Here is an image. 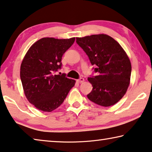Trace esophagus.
<instances>
[{"label": "esophagus", "instance_id": "obj_1", "mask_svg": "<svg viewBox=\"0 0 152 152\" xmlns=\"http://www.w3.org/2000/svg\"><path fill=\"white\" fill-rule=\"evenodd\" d=\"M85 81L84 80V79L83 78H82V77H81V78H79V79H77V81L78 82V83H83V82Z\"/></svg>", "mask_w": 152, "mask_h": 152}]
</instances>
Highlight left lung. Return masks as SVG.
Listing matches in <instances>:
<instances>
[{"label": "left lung", "mask_w": 152, "mask_h": 152, "mask_svg": "<svg viewBox=\"0 0 152 152\" xmlns=\"http://www.w3.org/2000/svg\"><path fill=\"white\" fill-rule=\"evenodd\" d=\"M98 75L88 77L93 86L88 99L105 107L117 103L130 83L131 64L127 54L115 39L106 34L76 38Z\"/></svg>", "instance_id": "8db88e82"}]
</instances>
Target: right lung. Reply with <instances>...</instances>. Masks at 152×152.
<instances>
[{
  "mask_svg": "<svg viewBox=\"0 0 152 152\" xmlns=\"http://www.w3.org/2000/svg\"><path fill=\"white\" fill-rule=\"evenodd\" d=\"M75 39L44 38L27 52L21 64L20 77L27 99L38 110H55L75 86V81L67 78L65 73L55 75L61 69L62 56Z\"/></svg>",
  "mask_w": 152,
  "mask_h": 152,
  "instance_id": "obj_1",
  "label": "right lung"
}]
</instances>
